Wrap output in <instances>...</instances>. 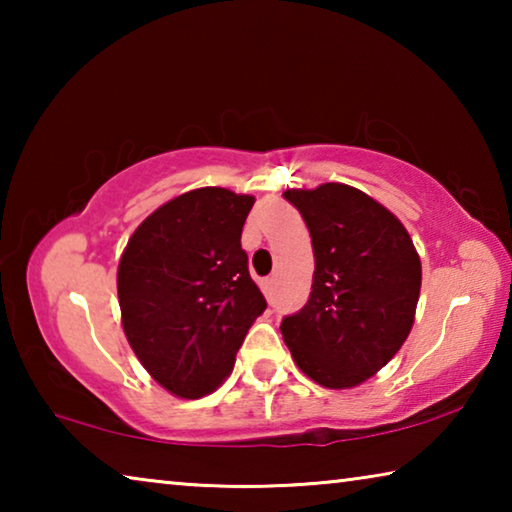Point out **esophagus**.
I'll list each match as a JSON object with an SVG mask.
<instances>
[{"label": "esophagus", "instance_id": "1", "mask_svg": "<svg viewBox=\"0 0 512 512\" xmlns=\"http://www.w3.org/2000/svg\"><path fill=\"white\" fill-rule=\"evenodd\" d=\"M273 289H275V280H273V277H268V280H262V291H264V296H266L268 302L273 300Z\"/></svg>", "mask_w": 512, "mask_h": 512}]
</instances>
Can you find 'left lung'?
I'll list each match as a JSON object with an SVG mask.
<instances>
[{"instance_id":"8db88e82","label":"left lung","mask_w":512,"mask_h":512,"mask_svg":"<svg viewBox=\"0 0 512 512\" xmlns=\"http://www.w3.org/2000/svg\"><path fill=\"white\" fill-rule=\"evenodd\" d=\"M314 248L307 305L282 320L296 366L325 388H354L391 361L409 336L422 264L402 221L343 183L287 189Z\"/></svg>"}]
</instances>
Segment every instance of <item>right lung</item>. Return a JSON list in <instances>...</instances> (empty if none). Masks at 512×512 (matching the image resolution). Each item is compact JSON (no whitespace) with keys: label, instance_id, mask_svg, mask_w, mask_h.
<instances>
[{"label":"right lung","instance_id":"1","mask_svg":"<svg viewBox=\"0 0 512 512\" xmlns=\"http://www.w3.org/2000/svg\"><path fill=\"white\" fill-rule=\"evenodd\" d=\"M255 196L201 187L137 225L121 253L117 296L135 357L171 395L198 400L235 368L266 300L248 273L241 230Z\"/></svg>","mask_w":512,"mask_h":512}]
</instances>
